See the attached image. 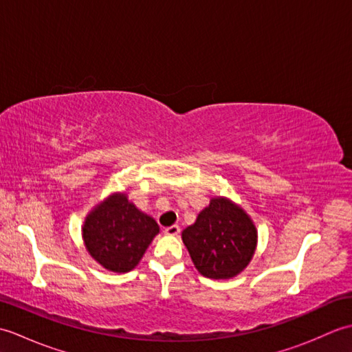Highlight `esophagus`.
Wrapping results in <instances>:
<instances>
[{"label": "esophagus", "instance_id": "1", "mask_svg": "<svg viewBox=\"0 0 352 352\" xmlns=\"http://www.w3.org/2000/svg\"><path fill=\"white\" fill-rule=\"evenodd\" d=\"M164 234L168 236H178V233H180V227L178 226H170V227H166L163 230Z\"/></svg>", "mask_w": 352, "mask_h": 352}]
</instances>
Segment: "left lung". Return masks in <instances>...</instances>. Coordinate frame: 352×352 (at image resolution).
Instances as JSON below:
<instances>
[{"mask_svg":"<svg viewBox=\"0 0 352 352\" xmlns=\"http://www.w3.org/2000/svg\"><path fill=\"white\" fill-rule=\"evenodd\" d=\"M193 265L207 278H231L248 266L257 245L250 216L226 198H213L183 231Z\"/></svg>","mask_w":352,"mask_h":352,"instance_id":"obj_1","label":"left lung"}]
</instances>
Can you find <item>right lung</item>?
Wrapping results in <instances>:
<instances>
[{
    "mask_svg": "<svg viewBox=\"0 0 352 352\" xmlns=\"http://www.w3.org/2000/svg\"><path fill=\"white\" fill-rule=\"evenodd\" d=\"M157 233V222L131 204L125 193H118L95 207L83 227L87 251L113 272L131 271Z\"/></svg>",
    "mask_w": 352,
    "mask_h": 352,
    "instance_id": "1",
    "label": "right lung"
}]
</instances>
